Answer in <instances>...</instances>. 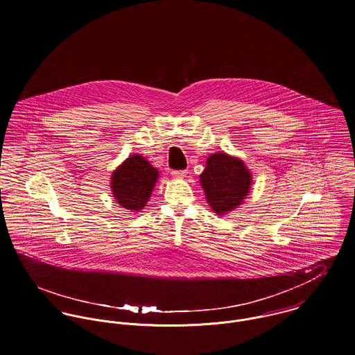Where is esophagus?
Here are the masks:
<instances>
[{
    "label": "esophagus",
    "instance_id": "esophagus-1",
    "mask_svg": "<svg viewBox=\"0 0 355 355\" xmlns=\"http://www.w3.org/2000/svg\"><path fill=\"white\" fill-rule=\"evenodd\" d=\"M171 173H172L173 178H184L187 172L186 171H172Z\"/></svg>",
    "mask_w": 355,
    "mask_h": 355
}]
</instances>
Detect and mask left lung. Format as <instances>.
Segmentation results:
<instances>
[{"label":"left lung","mask_w":355,"mask_h":355,"mask_svg":"<svg viewBox=\"0 0 355 355\" xmlns=\"http://www.w3.org/2000/svg\"><path fill=\"white\" fill-rule=\"evenodd\" d=\"M252 173L245 162L225 153L207 157L200 182L209 206L223 216L246 200L252 186Z\"/></svg>","instance_id":"left-lung-1"}]
</instances>
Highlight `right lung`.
Wrapping results in <instances>:
<instances>
[{"mask_svg": "<svg viewBox=\"0 0 355 355\" xmlns=\"http://www.w3.org/2000/svg\"><path fill=\"white\" fill-rule=\"evenodd\" d=\"M110 179L117 203L128 210H141L152 196L158 171L141 154H132L114 169Z\"/></svg>", "mask_w": 355, "mask_h": 355, "instance_id": "right-lung-1", "label": "right lung"}]
</instances>
